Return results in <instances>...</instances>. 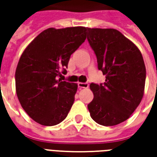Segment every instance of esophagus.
Segmentation results:
<instances>
[{"label":"esophagus","instance_id":"1","mask_svg":"<svg viewBox=\"0 0 157 157\" xmlns=\"http://www.w3.org/2000/svg\"><path fill=\"white\" fill-rule=\"evenodd\" d=\"M78 86L80 88H87L89 86V84L87 82H79L78 83Z\"/></svg>","mask_w":157,"mask_h":157}]
</instances>
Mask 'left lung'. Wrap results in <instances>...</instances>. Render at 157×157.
Returning <instances> with one entry per match:
<instances>
[{"instance_id": "1", "label": "left lung", "mask_w": 157, "mask_h": 157, "mask_svg": "<svg viewBox=\"0 0 157 157\" xmlns=\"http://www.w3.org/2000/svg\"><path fill=\"white\" fill-rule=\"evenodd\" d=\"M87 40L95 53L103 84L91 83L93 100L87 105L98 124L113 126L127 120L141 102L145 65L139 48L113 29H86Z\"/></svg>"}]
</instances>
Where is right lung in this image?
I'll use <instances>...</instances> for the list:
<instances>
[{
    "instance_id": "1",
    "label": "right lung",
    "mask_w": 157,
    "mask_h": 157,
    "mask_svg": "<svg viewBox=\"0 0 157 157\" xmlns=\"http://www.w3.org/2000/svg\"><path fill=\"white\" fill-rule=\"evenodd\" d=\"M86 28L43 31L25 48L16 69V92L22 109L37 123L62 122L75 101L77 84L62 82L71 55L86 39Z\"/></svg>"
}]
</instances>
